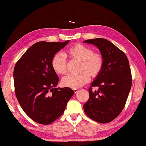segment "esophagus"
<instances>
[{"mask_svg": "<svg viewBox=\"0 0 146 146\" xmlns=\"http://www.w3.org/2000/svg\"><path fill=\"white\" fill-rule=\"evenodd\" d=\"M73 90L74 91V92H75V93H76V92H78V89H73Z\"/></svg>", "mask_w": 146, "mask_h": 146, "instance_id": "obj_1", "label": "esophagus"}]
</instances>
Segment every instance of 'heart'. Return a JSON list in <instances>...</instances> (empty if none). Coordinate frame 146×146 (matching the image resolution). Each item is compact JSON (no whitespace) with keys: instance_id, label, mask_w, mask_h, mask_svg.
Listing matches in <instances>:
<instances>
[{"instance_id":"b5f03b06","label":"heart","mask_w":146,"mask_h":146,"mask_svg":"<svg viewBox=\"0 0 146 146\" xmlns=\"http://www.w3.org/2000/svg\"><path fill=\"white\" fill-rule=\"evenodd\" d=\"M68 54L71 58L80 61L78 75H68L62 78V84L73 89L80 88L87 84L90 79L99 75L104 66V58L100 53L93 52L92 49L82 44H75L68 49ZM51 66L55 72L64 75L67 72L66 58L58 53L53 56Z\"/></svg>"}]
</instances>
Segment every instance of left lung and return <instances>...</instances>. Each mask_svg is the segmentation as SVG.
<instances>
[{
  "label": "left lung",
  "mask_w": 146,
  "mask_h": 146,
  "mask_svg": "<svg viewBox=\"0 0 146 146\" xmlns=\"http://www.w3.org/2000/svg\"><path fill=\"white\" fill-rule=\"evenodd\" d=\"M97 47L104 58L103 68L91 84L92 91L84 110L91 119L108 123L117 118L124 108L131 88V73L125 54L110 41L97 38L84 41Z\"/></svg>",
  "instance_id": "1"
}]
</instances>
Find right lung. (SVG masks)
<instances>
[{"label": "right lung", "mask_w": 146, "mask_h": 146, "mask_svg": "<svg viewBox=\"0 0 146 146\" xmlns=\"http://www.w3.org/2000/svg\"><path fill=\"white\" fill-rule=\"evenodd\" d=\"M69 42H38L23 54L15 66L17 100L24 113L40 124H50L62 115L75 93L70 88H56L58 77L51 66L53 56Z\"/></svg>", "instance_id": "1"}]
</instances>
